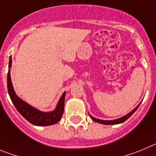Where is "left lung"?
Wrapping results in <instances>:
<instances>
[{"label": "left lung", "instance_id": "8db88e82", "mask_svg": "<svg viewBox=\"0 0 156 156\" xmlns=\"http://www.w3.org/2000/svg\"><path fill=\"white\" fill-rule=\"evenodd\" d=\"M141 104V103H140ZM140 104L138 105V106H137V107L134 108V109H133L132 111L130 112V113H128V114H127L126 116H122V117H120V118L119 119H116V120H99V119H96L95 118V117H93V116H92L90 115V117L92 118V120H94V121L95 122H98V123H102V124H106V125H109V124H118V123H123V122H124L125 120H127V119L130 117L131 115L133 114V113H134V112L137 110V109L138 108V106H140Z\"/></svg>", "mask_w": 156, "mask_h": 156}]
</instances>
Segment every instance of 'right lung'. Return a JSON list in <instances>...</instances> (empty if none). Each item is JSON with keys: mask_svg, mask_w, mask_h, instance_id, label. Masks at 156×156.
Wrapping results in <instances>:
<instances>
[{"mask_svg": "<svg viewBox=\"0 0 156 156\" xmlns=\"http://www.w3.org/2000/svg\"><path fill=\"white\" fill-rule=\"evenodd\" d=\"M12 57H10L9 60V70L8 72V91L10 95V98L13 102L14 106L17 109V110L20 113V114L26 119L29 123L33 125L36 126H48L57 123L61 120V116L64 113V97L65 92H64L62 96L61 97L57 103V108L55 110L49 113L39 111L38 109H35L33 106H29L26 102L19 99L15 93L13 86H12L11 75H10V67L12 66Z\"/></svg>", "mask_w": 156, "mask_h": 156, "instance_id": "1", "label": "right lung"}]
</instances>
